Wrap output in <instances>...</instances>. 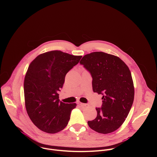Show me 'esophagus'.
<instances>
[{"label":"esophagus","instance_id":"obj_1","mask_svg":"<svg viewBox=\"0 0 157 157\" xmlns=\"http://www.w3.org/2000/svg\"><path fill=\"white\" fill-rule=\"evenodd\" d=\"M78 104H79V105H81V106H83V107H86V106H87V104H84V103H82V102H78Z\"/></svg>","mask_w":157,"mask_h":157}]
</instances>
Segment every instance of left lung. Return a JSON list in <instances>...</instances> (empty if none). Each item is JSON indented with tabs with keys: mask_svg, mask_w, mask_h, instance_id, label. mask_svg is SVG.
Masks as SVG:
<instances>
[{
	"mask_svg": "<svg viewBox=\"0 0 157 157\" xmlns=\"http://www.w3.org/2000/svg\"><path fill=\"white\" fill-rule=\"evenodd\" d=\"M79 63L91 75L94 93L103 95L102 107L96 108L97 117L88 125L100 133L114 132L125 121L133 102L128 67L119 57L100 52L84 55Z\"/></svg>",
	"mask_w": 157,
	"mask_h": 157,
	"instance_id": "8db88e82",
	"label": "left lung"
}]
</instances>
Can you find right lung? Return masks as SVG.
Returning a JSON list of instances; mask_svg holds the SVG:
<instances>
[{"label":"right lung","mask_w":157,"mask_h":157,"mask_svg":"<svg viewBox=\"0 0 157 157\" xmlns=\"http://www.w3.org/2000/svg\"><path fill=\"white\" fill-rule=\"evenodd\" d=\"M81 57L55 50L38 55L30 64L24 84L25 104L30 119L40 130L55 133L68 125L76 104L60 101L58 92L66 73Z\"/></svg>","instance_id":"1"}]
</instances>
